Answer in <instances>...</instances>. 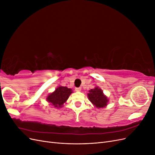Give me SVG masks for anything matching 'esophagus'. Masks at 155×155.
Listing matches in <instances>:
<instances>
[{
  "mask_svg": "<svg viewBox=\"0 0 155 155\" xmlns=\"http://www.w3.org/2000/svg\"><path fill=\"white\" fill-rule=\"evenodd\" d=\"M75 91L77 92H80L81 91V87H77L75 88Z\"/></svg>",
  "mask_w": 155,
  "mask_h": 155,
  "instance_id": "esophagus-1",
  "label": "esophagus"
}]
</instances>
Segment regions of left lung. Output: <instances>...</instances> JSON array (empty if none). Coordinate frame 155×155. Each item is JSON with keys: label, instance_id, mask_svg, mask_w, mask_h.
I'll return each instance as SVG.
<instances>
[{"label": "left lung", "instance_id": "left-lung-1", "mask_svg": "<svg viewBox=\"0 0 155 155\" xmlns=\"http://www.w3.org/2000/svg\"><path fill=\"white\" fill-rule=\"evenodd\" d=\"M88 99L93 105H94L97 108H104L108 103L107 97L105 96L102 90L98 87L92 88L89 91L88 94Z\"/></svg>", "mask_w": 155, "mask_h": 155}]
</instances>
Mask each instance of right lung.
Masks as SVG:
<instances>
[{
  "mask_svg": "<svg viewBox=\"0 0 155 155\" xmlns=\"http://www.w3.org/2000/svg\"><path fill=\"white\" fill-rule=\"evenodd\" d=\"M72 92L70 88L67 87L60 86L55 89V91L51 93L47 97V101L53 105L54 107L59 108L63 107L64 103L68 100L70 94Z\"/></svg>",
  "mask_w": 155,
  "mask_h": 155,
  "instance_id": "right-lung-1",
  "label": "right lung"
}]
</instances>
